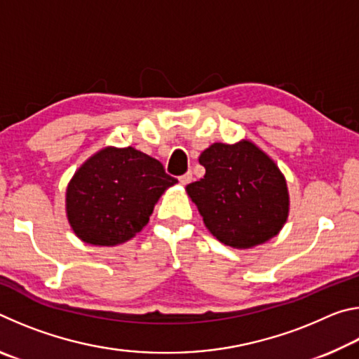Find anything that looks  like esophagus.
Returning <instances> with one entry per match:
<instances>
[{
  "label": "esophagus",
  "instance_id": "34e87169",
  "mask_svg": "<svg viewBox=\"0 0 359 359\" xmlns=\"http://www.w3.org/2000/svg\"><path fill=\"white\" fill-rule=\"evenodd\" d=\"M191 180H193V174L191 172H187V174L180 175V177H179V182H180L182 185H188Z\"/></svg>",
  "mask_w": 359,
  "mask_h": 359
}]
</instances>
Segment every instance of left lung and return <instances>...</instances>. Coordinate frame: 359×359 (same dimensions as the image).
Masks as SVG:
<instances>
[{"mask_svg":"<svg viewBox=\"0 0 359 359\" xmlns=\"http://www.w3.org/2000/svg\"><path fill=\"white\" fill-rule=\"evenodd\" d=\"M199 163L203 179L187 185L204 224L234 248H250L277 236L288 217L287 182L257 145L212 144Z\"/></svg>","mask_w":359,"mask_h":359,"instance_id":"8db88e82","label":"left lung"}]
</instances>
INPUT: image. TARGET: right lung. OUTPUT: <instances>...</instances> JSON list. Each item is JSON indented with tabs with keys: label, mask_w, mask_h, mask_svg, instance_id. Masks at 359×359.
<instances>
[{
	"label": "right lung",
	"mask_w": 359,
	"mask_h": 359,
	"mask_svg": "<svg viewBox=\"0 0 359 359\" xmlns=\"http://www.w3.org/2000/svg\"><path fill=\"white\" fill-rule=\"evenodd\" d=\"M175 182L155 158L133 147H107L69 182L68 220L87 244H121L149 223L158 198Z\"/></svg>",
	"instance_id": "obj_1"
}]
</instances>
